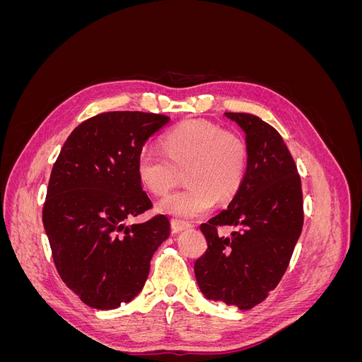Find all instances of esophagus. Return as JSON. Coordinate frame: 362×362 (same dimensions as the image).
Wrapping results in <instances>:
<instances>
[{"label": "esophagus", "mask_w": 362, "mask_h": 362, "mask_svg": "<svg viewBox=\"0 0 362 362\" xmlns=\"http://www.w3.org/2000/svg\"><path fill=\"white\" fill-rule=\"evenodd\" d=\"M170 226H172V231L175 234H178L181 231H185V229L192 228L190 223H185V222H181V221H177V218H173V221L170 222Z\"/></svg>", "instance_id": "obj_1"}]
</instances>
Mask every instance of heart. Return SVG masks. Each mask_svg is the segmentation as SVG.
Returning a JSON list of instances; mask_svg holds the SVG:
<instances>
[{
  "label": "heart",
  "mask_w": 362,
  "mask_h": 362,
  "mask_svg": "<svg viewBox=\"0 0 362 362\" xmlns=\"http://www.w3.org/2000/svg\"><path fill=\"white\" fill-rule=\"evenodd\" d=\"M166 156L157 149L139 152L136 170L140 184L164 194L184 172L187 189L173 192L158 204L160 211L180 221L202 217L217 199L228 201L242 187L247 168V148L242 137L204 120H185L163 139Z\"/></svg>",
  "instance_id": "1"
}]
</instances>
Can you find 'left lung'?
<instances>
[{"mask_svg":"<svg viewBox=\"0 0 362 362\" xmlns=\"http://www.w3.org/2000/svg\"><path fill=\"white\" fill-rule=\"evenodd\" d=\"M243 131L247 168L228 208L201 225L208 249L194 262V276L206 299L238 310L267 298L286 273L303 225L300 178L278 131L246 113H225ZM238 228L231 236L216 226Z\"/></svg>","mask_w":362,"mask_h":362,"instance_id":"obj_1","label":"left lung"}]
</instances>
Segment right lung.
Segmentation results:
<instances>
[{
    "mask_svg": "<svg viewBox=\"0 0 362 362\" xmlns=\"http://www.w3.org/2000/svg\"><path fill=\"white\" fill-rule=\"evenodd\" d=\"M170 120L110 112L76 127L60 151L43 205V228L63 282L96 310H115L144 288L151 258L170 235L166 216L127 221L152 206L136 163L146 140Z\"/></svg>",
    "mask_w": 362,
    "mask_h": 362,
    "instance_id": "1",
    "label": "right lung"
}]
</instances>
